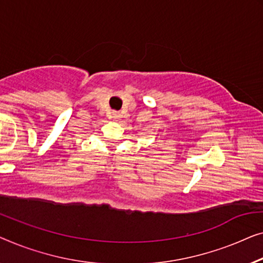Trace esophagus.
<instances>
[{
  "instance_id": "esophagus-1",
  "label": "esophagus",
  "mask_w": 263,
  "mask_h": 263,
  "mask_svg": "<svg viewBox=\"0 0 263 263\" xmlns=\"http://www.w3.org/2000/svg\"><path fill=\"white\" fill-rule=\"evenodd\" d=\"M110 116H112V118L114 120H118L120 118V113L119 112H112V114H110Z\"/></svg>"
}]
</instances>
